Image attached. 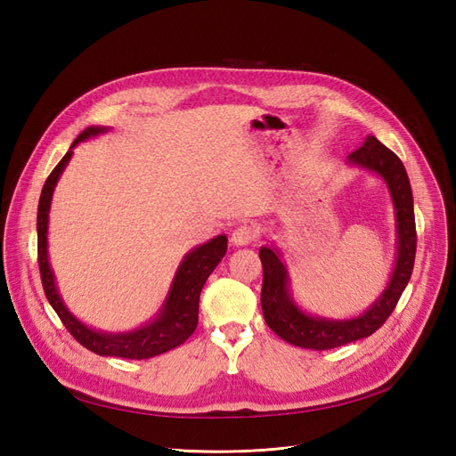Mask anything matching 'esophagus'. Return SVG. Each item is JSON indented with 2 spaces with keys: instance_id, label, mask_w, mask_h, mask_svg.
<instances>
[{
  "instance_id": "esophagus-1",
  "label": "esophagus",
  "mask_w": 456,
  "mask_h": 456,
  "mask_svg": "<svg viewBox=\"0 0 456 456\" xmlns=\"http://www.w3.org/2000/svg\"><path fill=\"white\" fill-rule=\"evenodd\" d=\"M257 239V231L251 225H240L231 232V242L234 246H248Z\"/></svg>"
}]
</instances>
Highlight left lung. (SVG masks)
I'll return each instance as SVG.
<instances>
[{"label": "left lung", "mask_w": 456, "mask_h": 456, "mask_svg": "<svg viewBox=\"0 0 456 456\" xmlns=\"http://www.w3.org/2000/svg\"><path fill=\"white\" fill-rule=\"evenodd\" d=\"M347 161L349 165L362 167L366 171L378 175L391 193L396 219L395 268L383 293H379V297L362 314L347 319H332L312 315L297 305L291 295L288 265L281 261L280 249L276 246H261V308L265 322L281 340L305 349L325 351L374 334L387 322V317L393 314L413 273L417 232L411 185L403 163L374 134L366 137L364 144L349 154Z\"/></svg>", "instance_id": "8db88e82"}]
</instances>
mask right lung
Returning <instances> with one entry per match:
<instances>
[{
  "instance_id": "add662e5",
  "label": "right lung",
  "mask_w": 456,
  "mask_h": 456,
  "mask_svg": "<svg viewBox=\"0 0 456 456\" xmlns=\"http://www.w3.org/2000/svg\"><path fill=\"white\" fill-rule=\"evenodd\" d=\"M107 131L109 127L105 126H90L84 129L73 141L69 151H67L61 161L54 167V171L50 173L43 185L37 208L39 271L43 289L50 306L54 308L65 329L73 334V338L78 344L97 353L101 357H122L141 361L161 355L165 351L178 347L195 332L199 323L200 291L205 288L208 276L214 273V268L225 256L227 237L225 234H217V237L193 248L183 256L159 312L154 315V319H150L146 325L127 332H105L84 325L80 319H77L69 312V308L65 306V302L58 291L54 271L48 261V212L56 183L61 173L65 171L67 163L71 161L73 148L78 142L97 137V134Z\"/></svg>"
}]
</instances>
